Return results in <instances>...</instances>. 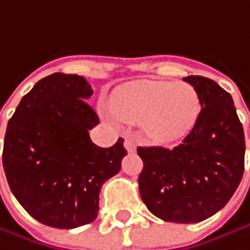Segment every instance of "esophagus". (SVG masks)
Here are the masks:
<instances>
[{"mask_svg": "<svg viewBox=\"0 0 250 250\" xmlns=\"http://www.w3.org/2000/svg\"><path fill=\"white\" fill-rule=\"evenodd\" d=\"M125 147L128 153H134V151H136V143H134L131 139H128V137H127V139L125 140Z\"/></svg>", "mask_w": 250, "mask_h": 250, "instance_id": "obj_1", "label": "esophagus"}]
</instances>
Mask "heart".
Listing matches in <instances>:
<instances>
[{"instance_id":"1","label":"heart","mask_w":250,"mask_h":250,"mask_svg":"<svg viewBox=\"0 0 250 250\" xmlns=\"http://www.w3.org/2000/svg\"><path fill=\"white\" fill-rule=\"evenodd\" d=\"M111 108L125 122L143 123L151 140L167 145L190 133L200 100L188 83L142 80L119 87L113 93Z\"/></svg>"}]
</instances>
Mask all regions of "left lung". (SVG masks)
Listing matches in <instances>:
<instances>
[{
	"mask_svg": "<svg viewBox=\"0 0 250 250\" xmlns=\"http://www.w3.org/2000/svg\"><path fill=\"white\" fill-rule=\"evenodd\" d=\"M202 110L192 131L173 148L139 147L140 196L162 220L197 223L219 212L245 170V134L232 96L213 80L189 76Z\"/></svg>",
	"mask_w": 250,
	"mask_h": 250,
	"instance_id": "1",
	"label": "left lung"
}]
</instances>
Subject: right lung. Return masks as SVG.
Masks as SVG:
<instances>
[{
	"label": "right lung",
	"instance_id": "add662e5",
	"mask_svg": "<svg viewBox=\"0 0 250 250\" xmlns=\"http://www.w3.org/2000/svg\"><path fill=\"white\" fill-rule=\"evenodd\" d=\"M87 80L54 73L40 80L8 122L2 166L12 194L38 222L74 229L99 213L103 183L117 174L127 154L123 139L96 146L88 130L100 123L87 103Z\"/></svg>",
	"mask_w": 250,
	"mask_h": 250
}]
</instances>
